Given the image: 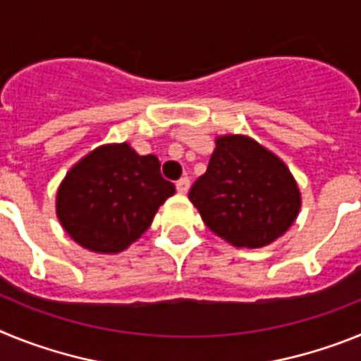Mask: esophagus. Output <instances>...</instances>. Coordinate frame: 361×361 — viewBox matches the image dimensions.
I'll use <instances>...</instances> for the list:
<instances>
[{"mask_svg": "<svg viewBox=\"0 0 361 361\" xmlns=\"http://www.w3.org/2000/svg\"><path fill=\"white\" fill-rule=\"evenodd\" d=\"M175 188H177L178 193H188V190H190V178L188 177L178 178L177 184H175Z\"/></svg>", "mask_w": 361, "mask_h": 361, "instance_id": "1", "label": "esophagus"}]
</instances>
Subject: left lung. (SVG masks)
Instances as JSON below:
<instances>
[{"mask_svg": "<svg viewBox=\"0 0 361 361\" xmlns=\"http://www.w3.org/2000/svg\"><path fill=\"white\" fill-rule=\"evenodd\" d=\"M188 197L204 224L237 247L271 244L300 212V191L288 166L244 135L216 139L208 170Z\"/></svg>", "mask_w": 361, "mask_h": 361, "instance_id": "left-lung-1", "label": "left lung"}]
</instances>
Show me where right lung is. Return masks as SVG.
I'll return each instance as SVG.
<instances>
[{"mask_svg": "<svg viewBox=\"0 0 361 361\" xmlns=\"http://www.w3.org/2000/svg\"><path fill=\"white\" fill-rule=\"evenodd\" d=\"M175 193L155 155L126 142L94 149L73 166L57 191V216L82 247L119 253L149 228L159 206Z\"/></svg>", "mask_w": 361, "mask_h": 361, "instance_id": "right-lung-1", "label": "right lung"}]
</instances>
